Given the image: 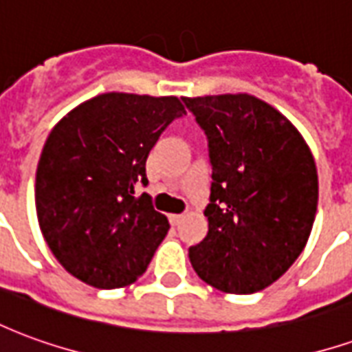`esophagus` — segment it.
Instances as JSON below:
<instances>
[{
  "label": "esophagus",
  "instance_id": "1",
  "mask_svg": "<svg viewBox=\"0 0 352 352\" xmlns=\"http://www.w3.org/2000/svg\"><path fill=\"white\" fill-rule=\"evenodd\" d=\"M184 214H169V222L173 224V226H179L181 222H183Z\"/></svg>",
  "mask_w": 352,
  "mask_h": 352
}]
</instances>
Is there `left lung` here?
Here are the masks:
<instances>
[{
	"label": "left lung",
	"mask_w": 352,
	"mask_h": 352,
	"mask_svg": "<svg viewBox=\"0 0 352 352\" xmlns=\"http://www.w3.org/2000/svg\"><path fill=\"white\" fill-rule=\"evenodd\" d=\"M209 141V232L188 251L207 285L252 294L302 254L315 222L318 177L287 116L251 94L184 98Z\"/></svg>",
	"instance_id": "left-lung-1"
}]
</instances>
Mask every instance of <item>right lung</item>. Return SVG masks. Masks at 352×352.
Instances as JSON below:
<instances>
[{
	"label": "right lung",
	"instance_id": "right-lung-1",
	"mask_svg": "<svg viewBox=\"0 0 352 352\" xmlns=\"http://www.w3.org/2000/svg\"><path fill=\"white\" fill-rule=\"evenodd\" d=\"M184 115L175 96L107 92L52 128L35 175L43 237L65 272L96 288L128 287L143 275L169 222L151 196L145 162L160 133Z\"/></svg>",
	"mask_w": 352,
	"mask_h": 352
}]
</instances>
